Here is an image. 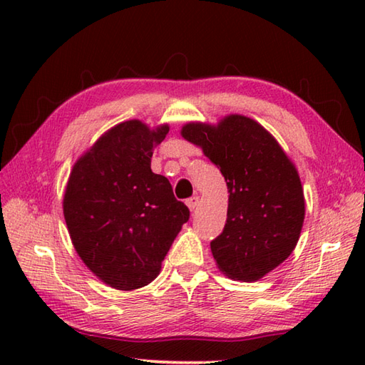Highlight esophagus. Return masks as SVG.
<instances>
[{
    "label": "esophagus",
    "mask_w": 365,
    "mask_h": 365,
    "mask_svg": "<svg viewBox=\"0 0 365 365\" xmlns=\"http://www.w3.org/2000/svg\"><path fill=\"white\" fill-rule=\"evenodd\" d=\"M187 205L191 212L195 210V208L199 205V196H192V197L187 199Z\"/></svg>",
    "instance_id": "esophagus-1"
}]
</instances>
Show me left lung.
Instances as JSON below:
<instances>
[{
	"instance_id": "8db88e82",
	"label": "left lung",
	"mask_w": 365,
	"mask_h": 365,
	"mask_svg": "<svg viewBox=\"0 0 365 365\" xmlns=\"http://www.w3.org/2000/svg\"><path fill=\"white\" fill-rule=\"evenodd\" d=\"M180 135L202 149L227 183V221L210 243L216 265L230 279L257 281L299 240L306 202L297 168L268 130L242 114L216 125L188 122Z\"/></svg>"
}]
</instances>
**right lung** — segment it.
<instances>
[{"instance_id":"add662e5","label":"right lung","mask_w":365,"mask_h":365,"mask_svg":"<svg viewBox=\"0 0 365 365\" xmlns=\"http://www.w3.org/2000/svg\"><path fill=\"white\" fill-rule=\"evenodd\" d=\"M168 131V123H118L76 160L68 177L63 208L73 247L113 289L150 284L190 220L168 178L150 169L153 147Z\"/></svg>"}]
</instances>
